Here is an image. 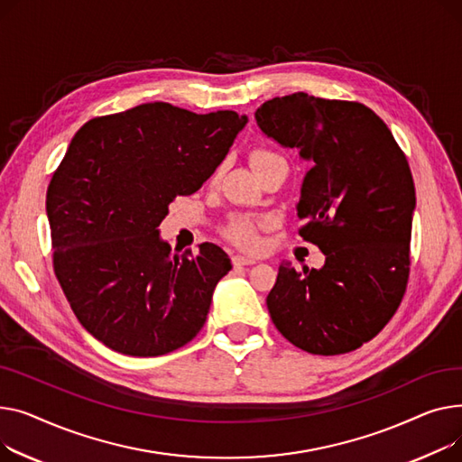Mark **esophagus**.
Wrapping results in <instances>:
<instances>
[{
	"instance_id": "34e87169",
	"label": "esophagus",
	"mask_w": 462,
	"mask_h": 462,
	"mask_svg": "<svg viewBox=\"0 0 462 462\" xmlns=\"http://www.w3.org/2000/svg\"><path fill=\"white\" fill-rule=\"evenodd\" d=\"M257 261L252 257H244V255H235L233 257V264L235 266H248V264H255Z\"/></svg>"
}]
</instances>
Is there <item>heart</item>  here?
<instances>
[{"label":"heart","instance_id":"obj_1","mask_svg":"<svg viewBox=\"0 0 462 462\" xmlns=\"http://www.w3.org/2000/svg\"><path fill=\"white\" fill-rule=\"evenodd\" d=\"M276 158H280L276 152L273 151H266V149H257L252 154V162H254V168L259 171L263 168H266L270 162H274ZM218 168L214 171V177L220 175ZM264 224V220L261 218H254V216L248 214H233L227 218V222L222 227V233L227 240H231L233 244H236L238 248L244 250H254L257 248L259 244V229Z\"/></svg>","mask_w":462,"mask_h":462}]
</instances>
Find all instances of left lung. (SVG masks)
I'll use <instances>...</instances> for the list:
<instances>
[{
  "label": "left lung",
  "mask_w": 462,
  "mask_h": 462,
  "mask_svg": "<svg viewBox=\"0 0 462 462\" xmlns=\"http://www.w3.org/2000/svg\"><path fill=\"white\" fill-rule=\"evenodd\" d=\"M263 134L313 162L298 218L322 268L280 264L266 296L276 328L294 346L334 356L356 350L397 311L411 273L416 189L386 123L360 102L292 93L255 112Z\"/></svg>",
  "instance_id": "1"
}]
</instances>
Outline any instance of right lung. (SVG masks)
Segmentation results:
<instances>
[{"mask_svg":"<svg viewBox=\"0 0 462 462\" xmlns=\"http://www.w3.org/2000/svg\"><path fill=\"white\" fill-rule=\"evenodd\" d=\"M248 117L194 114L168 102L81 126L46 192L53 270L93 337L128 356L192 341L231 259L216 244L171 254L158 226L177 196L198 192Z\"/></svg>","mask_w":462,"mask_h":462,"instance_id":"right-lung-1","label":"right lung"}]
</instances>
